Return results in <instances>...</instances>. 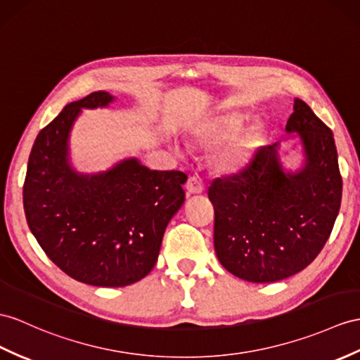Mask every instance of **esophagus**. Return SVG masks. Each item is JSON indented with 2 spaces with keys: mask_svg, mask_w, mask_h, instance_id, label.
<instances>
[{
  "mask_svg": "<svg viewBox=\"0 0 360 360\" xmlns=\"http://www.w3.org/2000/svg\"><path fill=\"white\" fill-rule=\"evenodd\" d=\"M186 192L188 194H201L203 192V181L198 177V175H191L186 181Z\"/></svg>",
  "mask_w": 360,
  "mask_h": 360,
  "instance_id": "1",
  "label": "esophagus"
}]
</instances>
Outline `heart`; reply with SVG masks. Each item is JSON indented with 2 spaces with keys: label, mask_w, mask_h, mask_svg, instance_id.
<instances>
[{
  "label": "heart",
  "mask_w": 360,
  "mask_h": 360,
  "mask_svg": "<svg viewBox=\"0 0 360 360\" xmlns=\"http://www.w3.org/2000/svg\"><path fill=\"white\" fill-rule=\"evenodd\" d=\"M243 114L238 111H232L206 122L197 131L198 140L207 148L218 146L226 142L227 139L230 140L217 154V163L221 169H233L236 166H240L259 142L261 127L258 124L244 128L236 135L234 134L243 125Z\"/></svg>",
  "instance_id": "obj_1"
}]
</instances>
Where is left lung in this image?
I'll list each match as a JSON object with an SVG mask.
<instances>
[{
    "mask_svg": "<svg viewBox=\"0 0 360 360\" xmlns=\"http://www.w3.org/2000/svg\"><path fill=\"white\" fill-rule=\"evenodd\" d=\"M288 133H297L305 166L285 174L278 143L261 146L238 172L212 180L214 246L221 266L249 283H275L319 255L339 214L342 177L331 129L295 99Z\"/></svg>",
    "mask_w": 360,
    "mask_h": 360,
    "instance_id": "8db88e82",
    "label": "left lung"
}]
</instances>
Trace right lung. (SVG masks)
Segmentation results:
<instances>
[{"instance_id":"obj_1","label":"right lung","mask_w":360,"mask_h":360,"mask_svg":"<svg viewBox=\"0 0 360 360\" xmlns=\"http://www.w3.org/2000/svg\"><path fill=\"white\" fill-rule=\"evenodd\" d=\"M107 91L72 102L34 140L25 174V220L46 255L96 287H125L145 278L159 257L163 233L185 201L181 171H150L136 159L112 169L76 174L68 134L81 108L105 107Z\"/></svg>"}]
</instances>
